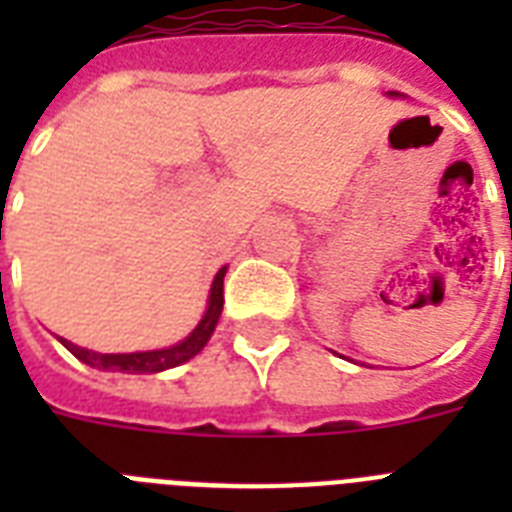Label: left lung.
I'll return each mask as SVG.
<instances>
[{"instance_id": "obj_1", "label": "left lung", "mask_w": 512, "mask_h": 512, "mask_svg": "<svg viewBox=\"0 0 512 512\" xmlns=\"http://www.w3.org/2000/svg\"><path fill=\"white\" fill-rule=\"evenodd\" d=\"M389 97H400V94H397V91H389Z\"/></svg>"}]
</instances>
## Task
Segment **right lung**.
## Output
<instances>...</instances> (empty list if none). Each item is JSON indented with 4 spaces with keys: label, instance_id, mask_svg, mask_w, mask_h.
Listing matches in <instances>:
<instances>
[{
    "label": "right lung",
    "instance_id": "1",
    "mask_svg": "<svg viewBox=\"0 0 512 512\" xmlns=\"http://www.w3.org/2000/svg\"><path fill=\"white\" fill-rule=\"evenodd\" d=\"M226 265L215 273L213 286H210V297H207V307L202 321L191 328V334L184 336L181 342L170 344V347H162V350H147V352H94L86 350V347H78V344L62 339L60 344L68 352L81 360V363L97 368V371H112V373H162L176 368V365H184L186 360H191L194 355L205 350V344L210 342L215 326H218V318L223 313V276H226Z\"/></svg>",
    "mask_w": 512,
    "mask_h": 512
}]
</instances>
